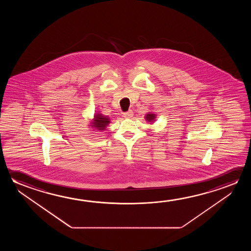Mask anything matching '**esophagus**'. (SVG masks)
I'll use <instances>...</instances> for the list:
<instances>
[{
	"label": "esophagus",
	"instance_id": "obj_1",
	"mask_svg": "<svg viewBox=\"0 0 251 251\" xmlns=\"http://www.w3.org/2000/svg\"><path fill=\"white\" fill-rule=\"evenodd\" d=\"M132 115H133L132 110H128V111L124 113V116L125 118H130V117H132Z\"/></svg>",
	"mask_w": 251,
	"mask_h": 251
}]
</instances>
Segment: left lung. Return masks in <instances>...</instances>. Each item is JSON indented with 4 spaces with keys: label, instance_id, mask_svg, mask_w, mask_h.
<instances>
[{
    "label": "left lung",
    "instance_id": "obj_1",
    "mask_svg": "<svg viewBox=\"0 0 251 251\" xmlns=\"http://www.w3.org/2000/svg\"><path fill=\"white\" fill-rule=\"evenodd\" d=\"M144 118H145V121H146V122L150 123V124H152L154 122H155V121H156V114L150 112V113L145 115Z\"/></svg>",
    "mask_w": 251,
    "mask_h": 251
}]
</instances>
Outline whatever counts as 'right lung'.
I'll return each instance as SVG.
<instances>
[{
  "instance_id": "add662e5",
  "label": "right lung",
  "mask_w": 251,
  "mask_h": 251,
  "mask_svg": "<svg viewBox=\"0 0 251 251\" xmlns=\"http://www.w3.org/2000/svg\"><path fill=\"white\" fill-rule=\"evenodd\" d=\"M109 124H110V118L99 112V113H95L93 119L89 120L88 126L97 131H103L106 129V127Z\"/></svg>"
}]
</instances>
